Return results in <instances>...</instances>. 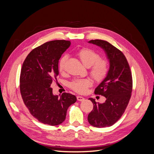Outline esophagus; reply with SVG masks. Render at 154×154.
Segmentation results:
<instances>
[{"instance_id": "34e87169", "label": "esophagus", "mask_w": 154, "mask_h": 154, "mask_svg": "<svg viewBox=\"0 0 154 154\" xmlns=\"http://www.w3.org/2000/svg\"><path fill=\"white\" fill-rule=\"evenodd\" d=\"M77 100L79 101H82L83 100H85V98L83 97H82V96H77Z\"/></svg>"}]
</instances>
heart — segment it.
<instances>
[{"label": "heart", "instance_id": "1", "mask_svg": "<svg viewBox=\"0 0 154 154\" xmlns=\"http://www.w3.org/2000/svg\"><path fill=\"white\" fill-rule=\"evenodd\" d=\"M83 64L87 67H90V73L92 78L97 82L103 81L109 72V63L106 60L100 59V54L90 48H83L78 53ZM68 56L64 55L59 62V71L63 73L66 70ZM92 85V82L88 78L76 79L70 83V87L80 94L87 91L88 88Z\"/></svg>", "mask_w": 154, "mask_h": 154}]
</instances>
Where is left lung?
Here are the masks:
<instances>
[{
  "label": "left lung",
  "instance_id": "1",
  "mask_svg": "<svg viewBox=\"0 0 154 154\" xmlns=\"http://www.w3.org/2000/svg\"><path fill=\"white\" fill-rule=\"evenodd\" d=\"M88 43L103 49L109 62L108 74L94 91L106 100L100 103L92 97L88 99L94 108L88 115V122L97 128L110 127L122 117L128 105L132 90L131 71L123 53L108 42L92 40Z\"/></svg>",
  "mask_w": 154,
  "mask_h": 154
}]
</instances>
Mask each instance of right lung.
Masks as SVG:
<instances>
[{"mask_svg": "<svg viewBox=\"0 0 154 154\" xmlns=\"http://www.w3.org/2000/svg\"><path fill=\"white\" fill-rule=\"evenodd\" d=\"M70 45L71 42L63 40L48 42L32 50L22 65V100L31 115L44 124L55 126L63 123L69 106L77 100L69 93L54 95L51 87L59 74V60Z\"/></svg>", "mask_w": 154, "mask_h": 154, "instance_id": "right-lung-1", "label": "right lung"}]
</instances>
